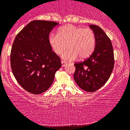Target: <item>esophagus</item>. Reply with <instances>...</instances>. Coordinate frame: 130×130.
<instances>
[{
    "instance_id": "esophagus-1",
    "label": "esophagus",
    "mask_w": 130,
    "mask_h": 130,
    "mask_svg": "<svg viewBox=\"0 0 130 130\" xmlns=\"http://www.w3.org/2000/svg\"><path fill=\"white\" fill-rule=\"evenodd\" d=\"M61 65H62V67H65V66L66 65V62L64 61H61Z\"/></svg>"
}]
</instances>
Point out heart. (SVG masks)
<instances>
[{
	"label": "heart",
	"instance_id": "b5f03b06",
	"mask_svg": "<svg viewBox=\"0 0 130 130\" xmlns=\"http://www.w3.org/2000/svg\"><path fill=\"white\" fill-rule=\"evenodd\" d=\"M48 42L53 50L57 55H62L65 61L70 62L79 57L80 59L87 58L93 52L95 46V37L90 28L78 27L67 25L60 28L57 34H51Z\"/></svg>",
	"mask_w": 130,
	"mask_h": 130
}]
</instances>
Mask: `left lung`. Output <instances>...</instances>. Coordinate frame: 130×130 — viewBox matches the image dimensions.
<instances>
[{
    "label": "left lung",
    "instance_id": "1",
    "mask_svg": "<svg viewBox=\"0 0 130 130\" xmlns=\"http://www.w3.org/2000/svg\"><path fill=\"white\" fill-rule=\"evenodd\" d=\"M95 37L94 51L88 59L75 63L73 78L81 89L94 92L106 83L114 67L113 49L109 38L100 26L90 25Z\"/></svg>",
    "mask_w": 130,
    "mask_h": 130
}]
</instances>
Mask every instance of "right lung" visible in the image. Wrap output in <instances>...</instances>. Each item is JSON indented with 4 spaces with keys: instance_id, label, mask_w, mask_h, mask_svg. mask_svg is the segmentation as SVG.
I'll list each match as a JSON object with an SVG mask.
<instances>
[{
    "instance_id": "obj_1",
    "label": "right lung",
    "mask_w": 130,
    "mask_h": 130,
    "mask_svg": "<svg viewBox=\"0 0 130 130\" xmlns=\"http://www.w3.org/2000/svg\"><path fill=\"white\" fill-rule=\"evenodd\" d=\"M58 24L32 21L14 39L10 54L12 72L20 85L30 93L47 91L61 67L60 58L52 51L48 42L50 32Z\"/></svg>"
}]
</instances>
